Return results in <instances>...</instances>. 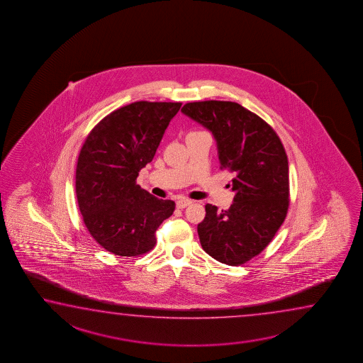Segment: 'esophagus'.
I'll use <instances>...</instances> for the list:
<instances>
[{
  "instance_id": "obj_1",
  "label": "esophagus",
  "mask_w": 363,
  "mask_h": 363,
  "mask_svg": "<svg viewBox=\"0 0 363 363\" xmlns=\"http://www.w3.org/2000/svg\"><path fill=\"white\" fill-rule=\"evenodd\" d=\"M192 203L191 199H178L177 201V207L178 208H185L186 206H189Z\"/></svg>"
}]
</instances>
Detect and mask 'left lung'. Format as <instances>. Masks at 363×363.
Segmentation results:
<instances>
[{
	"label": "left lung",
	"mask_w": 363,
	"mask_h": 363,
	"mask_svg": "<svg viewBox=\"0 0 363 363\" xmlns=\"http://www.w3.org/2000/svg\"><path fill=\"white\" fill-rule=\"evenodd\" d=\"M182 112L207 128L221 169L235 174V196L227 211L206 205L199 223L202 249L228 265L260 254L282 225L289 208V161L274 130L233 101L186 103Z\"/></svg>",
	"instance_id": "1"
}]
</instances>
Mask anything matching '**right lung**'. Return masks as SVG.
Segmentation results:
<instances>
[{"mask_svg": "<svg viewBox=\"0 0 363 363\" xmlns=\"http://www.w3.org/2000/svg\"><path fill=\"white\" fill-rule=\"evenodd\" d=\"M182 103L135 101L114 111L91 130L79 152L76 194L84 223L101 247L138 256L156 245V230L175 202L136 184L153 160Z\"/></svg>", "mask_w": 363, "mask_h": 363, "instance_id": "add662e5", "label": "right lung"}]
</instances>
